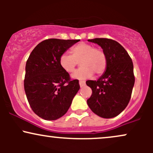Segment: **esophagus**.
I'll return each mask as SVG.
<instances>
[{
  "label": "esophagus",
  "mask_w": 153,
  "mask_h": 153,
  "mask_svg": "<svg viewBox=\"0 0 153 153\" xmlns=\"http://www.w3.org/2000/svg\"><path fill=\"white\" fill-rule=\"evenodd\" d=\"M79 84H80V87L84 86V85H85V80H80V81H79Z\"/></svg>",
  "instance_id": "esophagus-1"
}]
</instances>
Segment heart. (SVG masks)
<instances>
[{"instance_id": "1", "label": "heart", "mask_w": 153, "mask_h": 153, "mask_svg": "<svg viewBox=\"0 0 153 153\" xmlns=\"http://www.w3.org/2000/svg\"><path fill=\"white\" fill-rule=\"evenodd\" d=\"M71 53L63 52L59 59L61 68L67 73H71L80 62L81 66L73 73L72 77L75 79L90 78L93 74L101 75L106 71L107 57L104 51L96 48L87 43H80L73 47Z\"/></svg>"}]
</instances>
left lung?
<instances>
[{"instance_id":"left-lung-1","label":"left lung","mask_w":153,"mask_h":153,"mask_svg":"<svg viewBox=\"0 0 153 153\" xmlns=\"http://www.w3.org/2000/svg\"><path fill=\"white\" fill-rule=\"evenodd\" d=\"M88 41L101 47L106 54L107 67L96 81H86L92 89L87 103L99 117L113 118L127 107L131 99L135 80L132 61L125 49L115 40L96 38Z\"/></svg>"}]
</instances>
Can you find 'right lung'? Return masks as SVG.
<instances>
[{"label":"right lung","instance_id":"obj_1","mask_svg":"<svg viewBox=\"0 0 153 153\" xmlns=\"http://www.w3.org/2000/svg\"><path fill=\"white\" fill-rule=\"evenodd\" d=\"M79 41L44 40L26 61L24 81L26 98L33 111L45 120H56L65 114L80 89L79 80H72L59 62L61 54Z\"/></svg>","mask_w":153,"mask_h":153}]
</instances>
